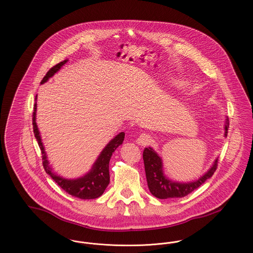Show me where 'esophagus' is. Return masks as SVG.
Here are the masks:
<instances>
[{"label": "esophagus", "instance_id": "esophagus-1", "mask_svg": "<svg viewBox=\"0 0 253 253\" xmlns=\"http://www.w3.org/2000/svg\"><path fill=\"white\" fill-rule=\"evenodd\" d=\"M136 142H137V144L140 145V146L149 145V143L151 142V136L147 133H141L139 135V137L136 139Z\"/></svg>", "mask_w": 253, "mask_h": 253}]
</instances>
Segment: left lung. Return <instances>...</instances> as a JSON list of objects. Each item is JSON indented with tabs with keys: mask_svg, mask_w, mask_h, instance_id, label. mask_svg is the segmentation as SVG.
I'll return each instance as SVG.
<instances>
[{
	"mask_svg": "<svg viewBox=\"0 0 253 253\" xmlns=\"http://www.w3.org/2000/svg\"><path fill=\"white\" fill-rule=\"evenodd\" d=\"M229 124V120H226L225 136H227L228 134ZM143 160L149 190L154 196L159 199L181 198L190 194L198 187H200L205 181L208 180L213 175L214 171L216 170L218 162V158H216L211 168L199 179L188 183H181L171 181L166 177V175L163 172L162 159L151 147L145 148L143 152Z\"/></svg>",
	"mask_w": 253,
	"mask_h": 253,
	"instance_id": "1",
	"label": "left lung"
}]
</instances>
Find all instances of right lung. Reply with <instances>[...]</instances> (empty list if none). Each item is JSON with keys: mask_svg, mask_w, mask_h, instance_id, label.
Listing matches in <instances>:
<instances>
[{"mask_svg": "<svg viewBox=\"0 0 253 253\" xmlns=\"http://www.w3.org/2000/svg\"><path fill=\"white\" fill-rule=\"evenodd\" d=\"M68 60L60 61V63L53 66L46 75L43 77L42 81L41 82V84L46 83L51 77L54 76L55 73L58 72L62 65H64ZM37 99V96L35 100ZM36 110L37 102L34 105V112H33V132L35 134L39 147L42 151V165L46 173L49 174L52 179L55 181L62 190H64L70 195L78 197L80 199H95L102 195L105 189L110 183V174H109V161L113 153L117 150V148L122 144L125 136V132H121L117 134L107 146L102 150L100 155L97 157L96 162L94 163L93 167L90 169L89 172H87L83 177H79L76 179H66L62 176L56 174L52 168L49 165V161L44 151V147L42 142L40 132L38 129L36 123Z\"/></svg>", "mask_w": 253, "mask_h": 253, "instance_id": "right-lung-1", "label": "right lung"}]
</instances>
